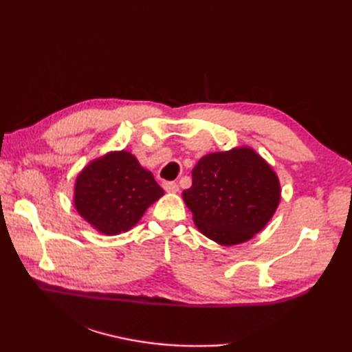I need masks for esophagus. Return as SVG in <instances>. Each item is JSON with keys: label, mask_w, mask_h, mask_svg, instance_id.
Instances as JSON below:
<instances>
[{"label": "esophagus", "mask_w": 352, "mask_h": 352, "mask_svg": "<svg viewBox=\"0 0 352 352\" xmlns=\"http://www.w3.org/2000/svg\"><path fill=\"white\" fill-rule=\"evenodd\" d=\"M163 189L166 192L175 193V192H178V184L174 182H163Z\"/></svg>", "instance_id": "1"}]
</instances>
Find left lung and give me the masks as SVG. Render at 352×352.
Masks as SVG:
<instances>
[{
  "label": "left lung",
  "mask_w": 352,
  "mask_h": 352,
  "mask_svg": "<svg viewBox=\"0 0 352 352\" xmlns=\"http://www.w3.org/2000/svg\"><path fill=\"white\" fill-rule=\"evenodd\" d=\"M183 198L201 233L228 246L248 241L272 218L280 183L257 153L239 148L204 155Z\"/></svg>",
  "instance_id": "left-lung-1"
}]
</instances>
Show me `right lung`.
Here are the masks:
<instances>
[{
  "label": "right lung",
  "mask_w": 352,
  "mask_h": 352,
  "mask_svg": "<svg viewBox=\"0 0 352 352\" xmlns=\"http://www.w3.org/2000/svg\"><path fill=\"white\" fill-rule=\"evenodd\" d=\"M163 195L153 174L130 153H111L89 164L76 182V208L104 234L136 226L146 208Z\"/></svg>",
  "instance_id": "add662e5"
}]
</instances>
